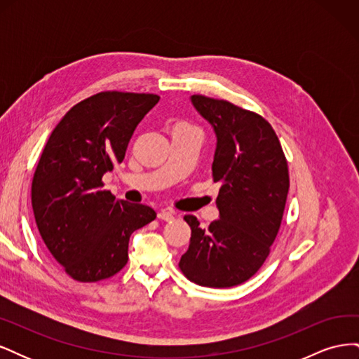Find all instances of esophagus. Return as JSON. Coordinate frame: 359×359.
I'll return each instance as SVG.
<instances>
[{"label": "esophagus", "mask_w": 359, "mask_h": 359, "mask_svg": "<svg viewBox=\"0 0 359 359\" xmlns=\"http://www.w3.org/2000/svg\"><path fill=\"white\" fill-rule=\"evenodd\" d=\"M157 217H158V219H160V220H165V222H170V220H173V219H175V212H173L172 210H161V211H158Z\"/></svg>", "instance_id": "esophagus-1"}]
</instances>
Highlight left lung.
Segmentation results:
<instances>
[{
  "label": "left lung",
  "mask_w": 359,
  "mask_h": 359,
  "mask_svg": "<svg viewBox=\"0 0 359 359\" xmlns=\"http://www.w3.org/2000/svg\"><path fill=\"white\" fill-rule=\"evenodd\" d=\"M191 103L217 136L212 161L220 219L201 229L194 215L180 269L193 283L232 287L253 277L278 233L289 191V169L274 128L264 116L231 102L194 94Z\"/></svg>",
  "instance_id": "obj_1"
}]
</instances>
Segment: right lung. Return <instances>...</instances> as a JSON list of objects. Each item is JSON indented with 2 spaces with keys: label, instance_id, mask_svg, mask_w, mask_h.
Listing matches in <instances>:
<instances>
[{
  "label": "right lung",
  "instance_id": "obj_1",
  "mask_svg": "<svg viewBox=\"0 0 359 359\" xmlns=\"http://www.w3.org/2000/svg\"><path fill=\"white\" fill-rule=\"evenodd\" d=\"M157 94L103 91L74 104L53 128L31 184L41 240L64 271L82 283L109 278L128 260V240L157 214L115 199L103 175L121 163Z\"/></svg>",
  "mask_w": 359,
  "mask_h": 359
}]
</instances>
